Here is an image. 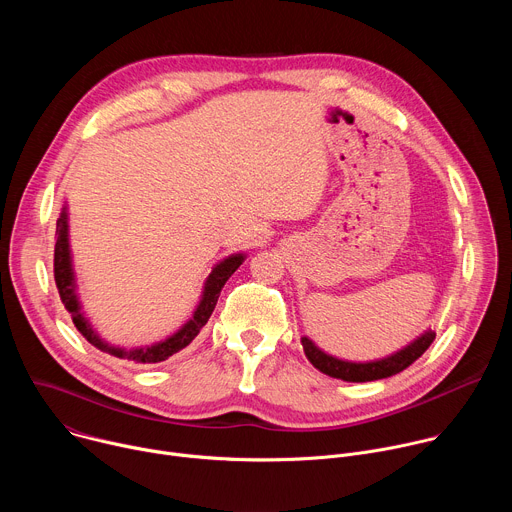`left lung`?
<instances>
[{
  "mask_svg": "<svg viewBox=\"0 0 512 512\" xmlns=\"http://www.w3.org/2000/svg\"><path fill=\"white\" fill-rule=\"evenodd\" d=\"M435 340V332L427 330L425 334H421L417 340H413L409 346H405L403 350L381 358V360H373V362H348V360H340L336 356L326 354L324 350H320L310 338H302V346L304 352L308 356V360L314 364V367L334 379H342L348 383H367V381H377V379H387L393 377L401 371H405L409 364H413L427 348L429 344Z\"/></svg>",
  "mask_w": 512,
  "mask_h": 512,
  "instance_id": "8db88e82",
  "label": "left lung"
}]
</instances>
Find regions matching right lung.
Listing matches in <instances>:
<instances>
[{
	"label": "right lung",
	"instance_id": "right-lung-1",
	"mask_svg": "<svg viewBox=\"0 0 512 512\" xmlns=\"http://www.w3.org/2000/svg\"><path fill=\"white\" fill-rule=\"evenodd\" d=\"M245 261L243 253L231 255L225 261L218 263L206 283H204V291L200 304L196 306L192 318L170 338L156 342L152 346H141V348H119V346H111L105 340L99 338V334L93 330V326L89 324V320L85 318V314L81 312V302L77 298V285H75V271H72V257H70V247H68V214H66V206L60 212V218L56 221V245H54V281L58 287L60 300L64 304V308L68 310V314L72 316V324L77 326V330L101 352H107L111 356L117 358H125V360H133V362H143V364H154V362H162L166 358H170L172 354L180 352L182 348H186L202 330V326L208 322L218 296H221V289L225 287L227 279L239 269V265Z\"/></svg>",
	"mask_w": 512,
	"mask_h": 512
}]
</instances>
